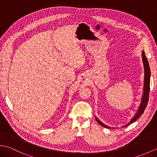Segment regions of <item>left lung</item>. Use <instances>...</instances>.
<instances>
[{"instance_id":"8db88e82","label":"left lung","mask_w":157,"mask_h":157,"mask_svg":"<svg viewBox=\"0 0 157 157\" xmlns=\"http://www.w3.org/2000/svg\"><path fill=\"white\" fill-rule=\"evenodd\" d=\"M142 62H143V65H144V87H143V92H142V96L141 98V102L140 104V106H138V108L137 109V111L135 113V115L134 117L130 119V121H129L128 123H127L125 125H123V128L124 127L128 126L129 125L132 124V123L136 121L140 117L143 113H144V110L147 106V103L148 101V98H149V92H150V81H151V69H150V67H149V63L146 57L145 53L144 52L142 51ZM96 120L97 121V122L99 123L100 125H102V127L106 128H112V127H109L105 125V123H103L101 121L96 117L95 116Z\"/></svg>"}]
</instances>
